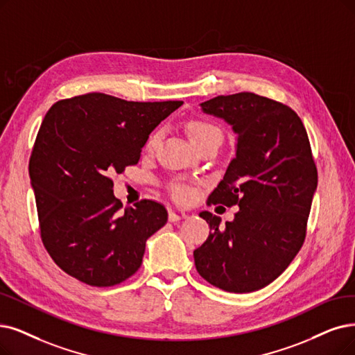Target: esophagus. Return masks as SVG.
<instances>
[{"instance_id": "esophagus-1", "label": "esophagus", "mask_w": 355, "mask_h": 355, "mask_svg": "<svg viewBox=\"0 0 355 355\" xmlns=\"http://www.w3.org/2000/svg\"><path fill=\"white\" fill-rule=\"evenodd\" d=\"M187 212L182 211V209H170L168 211V220L175 223V221H180L183 218H187Z\"/></svg>"}]
</instances>
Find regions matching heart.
<instances>
[{
	"label": "heart",
	"mask_w": 355,
	"mask_h": 355,
	"mask_svg": "<svg viewBox=\"0 0 355 355\" xmlns=\"http://www.w3.org/2000/svg\"><path fill=\"white\" fill-rule=\"evenodd\" d=\"M160 134H162L160 131H154L150 134V137L146 141L147 151H151L155 147V144L159 143ZM187 135L191 139V143L193 144L195 148H200L209 143H216V141H218V143H221L223 141V132L218 126L212 125L207 121H201V119H193V121L188 122ZM189 195H191L189 189H187L185 187H176L173 189V196L178 201H187Z\"/></svg>",
	"instance_id": "b5f03b06"
}]
</instances>
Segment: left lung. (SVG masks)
<instances>
[{
	"label": "left lung",
	"mask_w": 355,
	"mask_h": 355,
	"mask_svg": "<svg viewBox=\"0 0 355 355\" xmlns=\"http://www.w3.org/2000/svg\"><path fill=\"white\" fill-rule=\"evenodd\" d=\"M237 135L236 157L208 204L239 205L233 221L200 212L209 236L193 250L209 284L229 293L257 291L278 278L303 246L318 168L304 125L279 102L243 92L201 103Z\"/></svg>",
	"instance_id": "8db88e82"
}]
</instances>
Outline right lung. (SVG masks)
Listing matches in <instances>:
<instances>
[{
	"label": "right lung",
	"mask_w": 355,
	"mask_h": 355,
	"mask_svg": "<svg viewBox=\"0 0 355 355\" xmlns=\"http://www.w3.org/2000/svg\"><path fill=\"white\" fill-rule=\"evenodd\" d=\"M182 105L87 93L48 110L29 175L42 242L68 275L110 287L138 271L147 239L167 223V211L150 200L122 209L110 176L137 164L151 131Z\"/></svg>",
	"instance_id": "add662e5"
}]
</instances>
